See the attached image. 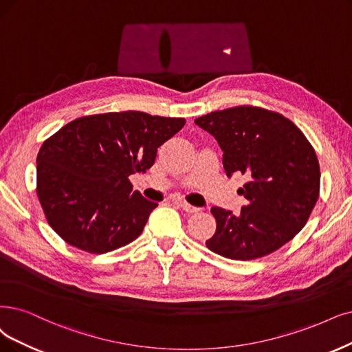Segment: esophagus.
Returning a JSON list of instances; mask_svg holds the SVG:
<instances>
[{
    "mask_svg": "<svg viewBox=\"0 0 352 352\" xmlns=\"http://www.w3.org/2000/svg\"><path fill=\"white\" fill-rule=\"evenodd\" d=\"M177 203H178V206L181 207V209L186 210L187 213H197V212H200V207H194V206L188 204V203L184 201V200H178Z\"/></svg>",
    "mask_w": 352,
    "mask_h": 352,
    "instance_id": "esophagus-1",
    "label": "esophagus"
}]
</instances>
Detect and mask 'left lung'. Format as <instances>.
<instances>
[{
  "mask_svg": "<svg viewBox=\"0 0 352 352\" xmlns=\"http://www.w3.org/2000/svg\"><path fill=\"white\" fill-rule=\"evenodd\" d=\"M214 136L230 177L248 183L241 214L212 207L214 235L206 241L225 258L250 261L277 251L303 229L319 199L318 156L303 132L287 117L254 106L212 111L194 120Z\"/></svg>",
  "mask_w": 352,
  "mask_h": 352,
  "instance_id": "left-lung-1",
  "label": "left lung"
}]
</instances>
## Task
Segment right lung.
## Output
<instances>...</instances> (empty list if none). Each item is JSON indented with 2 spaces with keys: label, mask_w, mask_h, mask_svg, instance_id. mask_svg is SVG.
<instances>
[{
  "label": "right lung",
  "mask_w": 352,
  "mask_h": 352,
  "mask_svg": "<svg viewBox=\"0 0 352 352\" xmlns=\"http://www.w3.org/2000/svg\"><path fill=\"white\" fill-rule=\"evenodd\" d=\"M181 117L142 111L75 119L37 153V197L47 223L75 248L106 254L135 241L158 203L129 177L146 173L158 148L184 127Z\"/></svg>",
  "instance_id": "add662e5"
}]
</instances>
